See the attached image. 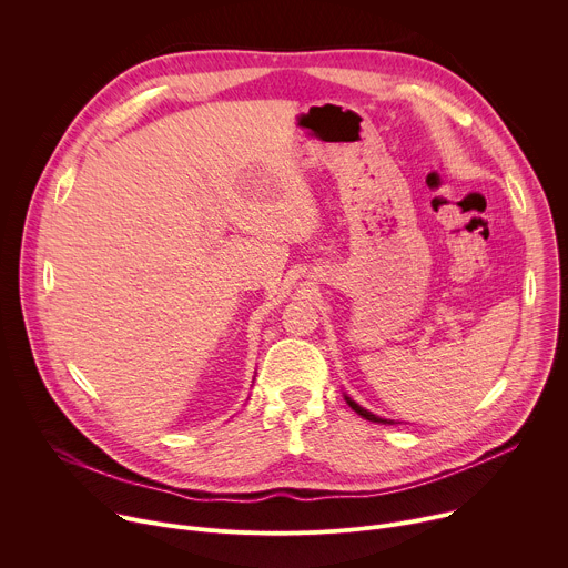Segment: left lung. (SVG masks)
<instances>
[{
    "mask_svg": "<svg viewBox=\"0 0 568 568\" xmlns=\"http://www.w3.org/2000/svg\"><path fill=\"white\" fill-rule=\"evenodd\" d=\"M346 402L351 404V409L355 412V414H359L362 418H366V420H371V423H382V425H393V420H384V418H379V416H375V414H371V412H366L364 407H359V404L355 402V399H351L348 395H346Z\"/></svg>",
    "mask_w": 568,
    "mask_h": 568,
    "instance_id": "1",
    "label": "left lung"
}]
</instances>
